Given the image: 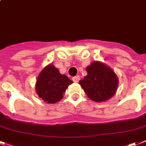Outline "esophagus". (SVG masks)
Wrapping results in <instances>:
<instances>
[{
    "label": "esophagus",
    "instance_id": "esophagus-1",
    "mask_svg": "<svg viewBox=\"0 0 146 146\" xmlns=\"http://www.w3.org/2000/svg\"><path fill=\"white\" fill-rule=\"evenodd\" d=\"M73 81L74 82H75V83H77V82H79V76H74V77H73Z\"/></svg>",
    "mask_w": 146,
    "mask_h": 146
}]
</instances>
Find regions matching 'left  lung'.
Here are the masks:
<instances>
[{
	"instance_id": "1",
	"label": "left lung",
	"mask_w": 146,
	"mask_h": 146,
	"mask_svg": "<svg viewBox=\"0 0 146 146\" xmlns=\"http://www.w3.org/2000/svg\"><path fill=\"white\" fill-rule=\"evenodd\" d=\"M87 76L79 82L88 98L95 102L108 100L115 94L118 79L109 66L94 61L86 67Z\"/></svg>"
}]
</instances>
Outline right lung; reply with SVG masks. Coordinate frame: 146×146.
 Instances as JSON below:
<instances>
[{"mask_svg":"<svg viewBox=\"0 0 146 146\" xmlns=\"http://www.w3.org/2000/svg\"><path fill=\"white\" fill-rule=\"evenodd\" d=\"M73 81L62 75L52 64H48L40 72L36 79V92L47 104H55L63 98V94Z\"/></svg>","mask_w":146,"mask_h":146,"instance_id":"1","label":"right lung"}]
</instances>
